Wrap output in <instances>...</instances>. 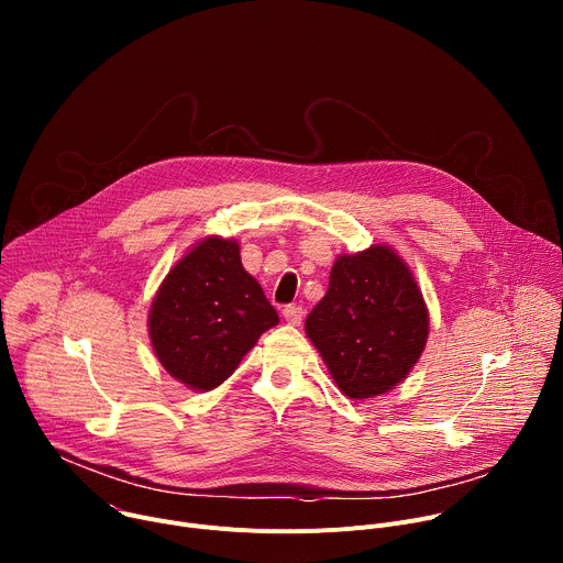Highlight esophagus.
I'll list each match as a JSON object with an SVG mask.
<instances>
[{
	"label": "esophagus",
	"instance_id": "1",
	"mask_svg": "<svg viewBox=\"0 0 563 563\" xmlns=\"http://www.w3.org/2000/svg\"><path fill=\"white\" fill-rule=\"evenodd\" d=\"M302 307H298V305H287L285 309H283V316H285V320L289 325H300V320H302Z\"/></svg>",
	"mask_w": 563,
	"mask_h": 563
}]
</instances>
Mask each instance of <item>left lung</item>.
Masks as SVG:
<instances>
[{
  "instance_id": "1",
  "label": "left lung",
  "mask_w": 563,
  "mask_h": 563,
  "mask_svg": "<svg viewBox=\"0 0 563 563\" xmlns=\"http://www.w3.org/2000/svg\"><path fill=\"white\" fill-rule=\"evenodd\" d=\"M430 318L415 274L391 247L336 258L330 289L305 332L339 389L365 400L389 391L421 358Z\"/></svg>"
}]
</instances>
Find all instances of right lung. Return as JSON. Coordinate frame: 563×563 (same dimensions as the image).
I'll list each match as a JSON object with an SVG mask.
<instances>
[{"label":"right lung","mask_w":563,"mask_h":563,"mask_svg":"<svg viewBox=\"0 0 563 563\" xmlns=\"http://www.w3.org/2000/svg\"><path fill=\"white\" fill-rule=\"evenodd\" d=\"M274 325L278 313L240 263L238 243L220 235L200 240L172 267L148 311L157 361L196 391L227 380Z\"/></svg>","instance_id":"1"}]
</instances>
